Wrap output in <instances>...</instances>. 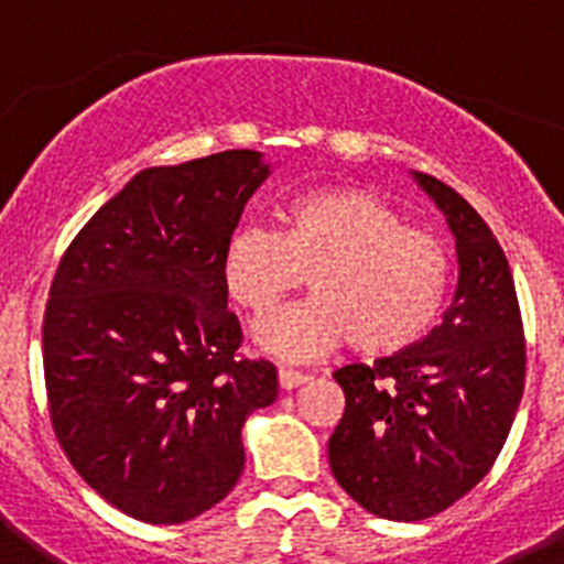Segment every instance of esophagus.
<instances>
[{"mask_svg": "<svg viewBox=\"0 0 564 564\" xmlns=\"http://www.w3.org/2000/svg\"><path fill=\"white\" fill-rule=\"evenodd\" d=\"M305 381V372L291 370V367H279V387H282V390H296V387H302Z\"/></svg>", "mask_w": 564, "mask_h": 564, "instance_id": "esophagus-1", "label": "esophagus"}]
</instances>
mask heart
Returning <instances> with one entry per match:
<instances>
[{
  "label": "heart",
  "instance_id": "heart-1",
  "mask_svg": "<svg viewBox=\"0 0 564 564\" xmlns=\"http://www.w3.org/2000/svg\"><path fill=\"white\" fill-rule=\"evenodd\" d=\"M228 296L253 316L302 282L313 296L262 318L253 341L282 361H311L352 341L370 358L398 356L435 327L449 293V251L364 188H322L285 208L282 231L242 223L223 242Z\"/></svg>",
  "mask_w": 564,
  "mask_h": 564
}]
</instances>
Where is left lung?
<instances>
[{
	"mask_svg": "<svg viewBox=\"0 0 564 564\" xmlns=\"http://www.w3.org/2000/svg\"><path fill=\"white\" fill-rule=\"evenodd\" d=\"M457 248V291L410 350L333 372L344 415L333 477L370 514L417 522L468 495L506 443L525 383V338L500 242L455 188L415 172Z\"/></svg>",
	"mask_w": 564,
	"mask_h": 564,
	"instance_id": "left-lung-1",
	"label": "left lung"
}]
</instances>
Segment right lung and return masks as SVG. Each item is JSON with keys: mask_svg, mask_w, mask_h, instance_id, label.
<instances>
[{"mask_svg": "<svg viewBox=\"0 0 564 564\" xmlns=\"http://www.w3.org/2000/svg\"><path fill=\"white\" fill-rule=\"evenodd\" d=\"M271 174L253 149L143 169L58 262L44 381L64 455L98 495L152 525L194 520L237 486L248 415L276 367L239 358L220 253Z\"/></svg>", "mask_w": 564, "mask_h": 564, "instance_id": "right-lung-1", "label": "right lung"}]
</instances>
